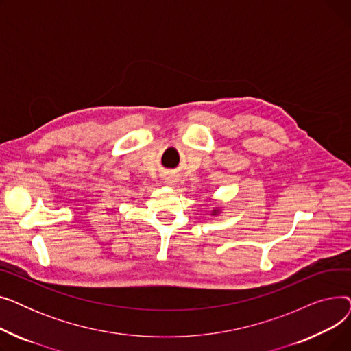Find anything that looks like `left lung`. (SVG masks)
<instances>
[{
  "label": "left lung",
  "mask_w": 351,
  "mask_h": 351,
  "mask_svg": "<svg viewBox=\"0 0 351 351\" xmlns=\"http://www.w3.org/2000/svg\"><path fill=\"white\" fill-rule=\"evenodd\" d=\"M219 213V209H215V210H212V215H217Z\"/></svg>",
  "instance_id": "left-lung-1"
}]
</instances>
